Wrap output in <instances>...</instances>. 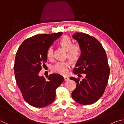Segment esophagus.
<instances>
[{"label":"esophagus","instance_id":"34e87169","mask_svg":"<svg viewBox=\"0 0 124 124\" xmlns=\"http://www.w3.org/2000/svg\"><path fill=\"white\" fill-rule=\"evenodd\" d=\"M64 80L65 81H67V80H68L69 79V78L68 77H67V76H64Z\"/></svg>","mask_w":124,"mask_h":124}]
</instances>
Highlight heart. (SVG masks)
I'll list each match as a JSON object with an SVG mask.
<instances>
[{
    "mask_svg": "<svg viewBox=\"0 0 124 124\" xmlns=\"http://www.w3.org/2000/svg\"><path fill=\"white\" fill-rule=\"evenodd\" d=\"M59 44L67 51V56L72 62H76L79 60L81 54V49L78 44H73L72 40L68 37H63L59 41ZM53 50L51 46L48 47L46 51L47 59L52 60ZM70 68V63L68 61H60L52 67V72L61 75H66Z\"/></svg>",
    "mask_w": 124,
    "mask_h": 124,
    "instance_id": "b5f03b06",
    "label": "heart"
}]
</instances>
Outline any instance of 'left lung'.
I'll return each instance as SVG.
<instances>
[{
	"label": "left lung",
	"instance_id": "8db88e82",
	"mask_svg": "<svg viewBox=\"0 0 124 124\" xmlns=\"http://www.w3.org/2000/svg\"><path fill=\"white\" fill-rule=\"evenodd\" d=\"M73 37L81 49V56L73 72L75 74H85L86 77L82 80L70 78L77 83L72 98L81 104H93L103 95L107 85L110 73L107 56L101 44L93 37L77 32Z\"/></svg>",
	"mask_w": 124,
	"mask_h": 124
}]
</instances>
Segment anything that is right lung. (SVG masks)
<instances>
[{
    "instance_id": "add662e5",
    "label": "right lung",
    "mask_w": 124,
    "mask_h": 124,
    "mask_svg": "<svg viewBox=\"0 0 124 124\" xmlns=\"http://www.w3.org/2000/svg\"><path fill=\"white\" fill-rule=\"evenodd\" d=\"M62 34L34 35L25 40L16 52L14 67L16 84L24 100L34 107L43 108L53 102L56 90L64 80L58 74H50L47 80L39 75L47 61L48 47Z\"/></svg>"
}]
</instances>
